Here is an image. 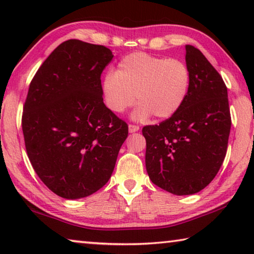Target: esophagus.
<instances>
[{
    "label": "esophagus",
    "instance_id": "obj_1",
    "mask_svg": "<svg viewBox=\"0 0 254 254\" xmlns=\"http://www.w3.org/2000/svg\"><path fill=\"white\" fill-rule=\"evenodd\" d=\"M139 127L134 126V124H128V132L130 133H134L136 131H139Z\"/></svg>",
    "mask_w": 254,
    "mask_h": 254
}]
</instances>
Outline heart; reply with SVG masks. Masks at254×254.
<instances>
[{
  "label": "heart",
  "mask_w": 254,
  "mask_h": 254,
  "mask_svg": "<svg viewBox=\"0 0 254 254\" xmlns=\"http://www.w3.org/2000/svg\"><path fill=\"white\" fill-rule=\"evenodd\" d=\"M189 87L190 72L184 62L145 53L123 57L118 70L107 71L102 81L105 105L115 114L131 107L136 96L135 120L151 114L159 120L171 118L184 105Z\"/></svg>",
  "instance_id": "b5f03b06"
}]
</instances>
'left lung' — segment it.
Segmentation results:
<instances>
[{"label": "left lung", "mask_w": 254, "mask_h": 254, "mask_svg": "<svg viewBox=\"0 0 254 254\" xmlns=\"http://www.w3.org/2000/svg\"><path fill=\"white\" fill-rule=\"evenodd\" d=\"M190 87L177 113L147 126L145 168L151 182L174 195L200 191L224 161L231 130L227 88L221 75L195 47L186 46Z\"/></svg>", "instance_id": "1"}]
</instances>
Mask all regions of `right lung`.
<instances>
[{"instance_id": "right-lung-1", "label": "right lung", "mask_w": 254, "mask_h": 254, "mask_svg": "<svg viewBox=\"0 0 254 254\" xmlns=\"http://www.w3.org/2000/svg\"><path fill=\"white\" fill-rule=\"evenodd\" d=\"M112 58L104 46L67 40L29 86L25 149L41 182L63 198H83L104 186L127 137V124L103 102L101 75Z\"/></svg>"}]
</instances>
